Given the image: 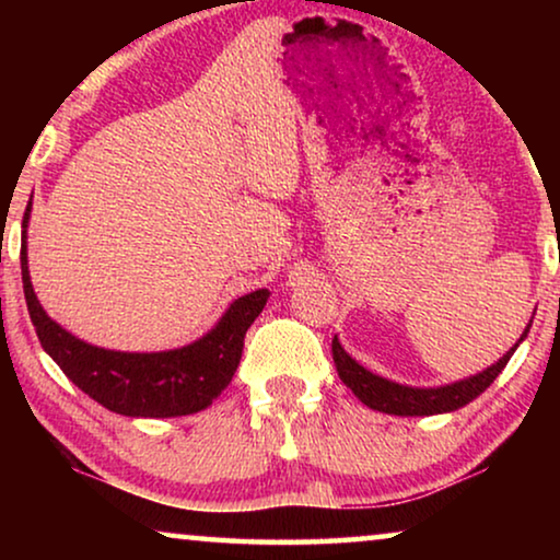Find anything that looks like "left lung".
I'll list each match as a JSON object with an SVG mask.
<instances>
[{
    "label": "left lung",
    "mask_w": 560,
    "mask_h": 560,
    "mask_svg": "<svg viewBox=\"0 0 560 560\" xmlns=\"http://www.w3.org/2000/svg\"><path fill=\"white\" fill-rule=\"evenodd\" d=\"M527 336V328L525 334ZM523 341V339H520ZM517 349V343H515ZM504 354L500 362L489 366L477 377L454 382V385L446 387H405L397 385V382L382 380L377 374L366 372L362 364H357L351 359L343 347L339 343V339L334 336L331 341V351H334V362H336V372H339L341 382L347 387H351L359 400H362L366 408L380 410V412H389V416H435V412H451L464 408L466 402H471L474 397H479L485 389L492 385L504 366H508L512 351Z\"/></svg>",
    "instance_id": "obj_1"
}]
</instances>
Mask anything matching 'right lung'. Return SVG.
<instances>
[{
  "instance_id": "add662e5",
  "label": "right lung",
  "mask_w": 560,
  "mask_h": 560,
  "mask_svg": "<svg viewBox=\"0 0 560 560\" xmlns=\"http://www.w3.org/2000/svg\"><path fill=\"white\" fill-rule=\"evenodd\" d=\"M27 219L30 206L22 229H27ZM20 265L27 311L43 349L75 387H81L106 410L129 418H175L209 408L221 389L232 382L242 359L244 334L262 313L270 295L262 288L236 298L217 328L188 347L158 351V354H129V351L91 347L48 318L30 282L25 232H22Z\"/></svg>"
}]
</instances>
